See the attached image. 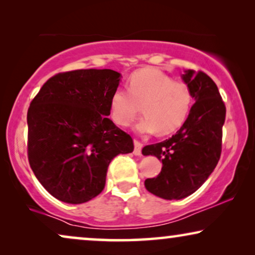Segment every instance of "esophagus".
<instances>
[{"instance_id":"esophagus-1","label":"esophagus","mask_w":255,"mask_h":255,"mask_svg":"<svg viewBox=\"0 0 255 255\" xmlns=\"http://www.w3.org/2000/svg\"><path fill=\"white\" fill-rule=\"evenodd\" d=\"M141 148H142V144L140 141L134 140V155H141Z\"/></svg>"}]
</instances>
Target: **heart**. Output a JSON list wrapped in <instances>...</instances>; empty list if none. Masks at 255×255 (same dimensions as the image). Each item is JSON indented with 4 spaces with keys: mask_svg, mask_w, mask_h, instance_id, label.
Wrapping results in <instances>:
<instances>
[{
    "mask_svg": "<svg viewBox=\"0 0 255 255\" xmlns=\"http://www.w3.org/2000/svg\"><path fill=\"white\" fill-rule=\"evenodd\" d=\"M193 104L188 83L175 81L155 68L132 73L128 88H117L110 97L109 115L118 127H130L138 114L145 116L135 127L140 134H170L186 122Z\"/></svg>",
    "mask_w": 255,
    "mask_h": 255,
    "instance_id": "obj_1",
    "label": "heart"
}]
</instances>
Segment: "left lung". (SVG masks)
Segmentation results:
<instances>
[{
  "label": "left lung",
  "instance_id": "8db88e82",
  "mask_svg": "<svg viewBox=\"0 0 255 255\" xmlns=\"http://www.w3.org/2000/svg\"><path fill=\"white\" fill-rule=\"evenodd\" d=\"M182 79L195 100L189 116L172 138L142 148V154L162 162L159 175L145 180L146 189L165 200L195 193L214 172L222 153L226 108L217 86L201 71H186Z\"/></svg>",
  "mask_w": 255,
  "mask_h": 255
}]
</instances>
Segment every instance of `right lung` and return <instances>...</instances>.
I'll return each instance as SVG.
<instances>
[{
    "instance_id": "add662e5",
    "label": "right lung",
    "mask_w": 255,
    "mask_h": 255,
    "mask_svg": "<svg viewBox=\"0 0 255 255\" xmlns=\"http://www.w3.org/2000/svg\"><path fill=\"white\" fill-rule=\"evenodd\" d=\"M121 81L113 69H76L47 80L27 110V158L59 201L85 203L106 186L115 156L133 151L131 135L109 120Z\"/></svg>"
}]
</instances>
